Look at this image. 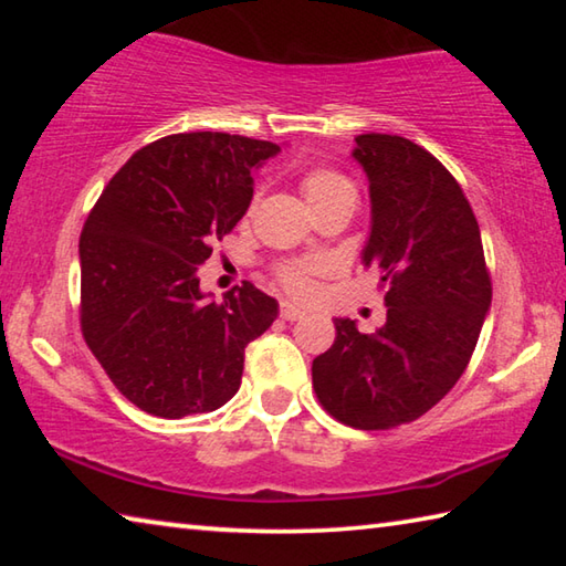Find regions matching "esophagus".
<instances>
[{
  "mask_svg": "<svg viewBox=\"0 0 566 566\" xmlns=\"http://www.w3.org/2000/svg\"><path fill=\"white\" fill-rule=\"evenodd\" d=\"M280 314H282V319H286V322H296V319L304 317V310H300V306H294L290 302H282Z\"/></svg>",
  "mask_w": 566,
  "mask_h": 566,
  "instance_id": "esophagus-1",
  "label": "esophagus"
}]
</instances>
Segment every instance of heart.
Wrapping results in <instances>:
<instances>
[{"label":"heart","instance_id":"1","mask_svg":"<svg viewBox=\"0 0 566 566\" xmlns=\"http://www.w3.org/2000/svg\"><path fill=\"white\" fill-rule=\"evenodd\" d=\"M300 187L306 205L312 207V212H317V209L334 202H357V189H354V185L347 177L334 169L304 171ZM312 274H314L312 264H284L282 270L276 272L284 290L296 296H306L312 292L314 286Z\"/></svg>","mask_w":566,"mask_h":566}]
</instances>
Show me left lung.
Instances as JSON below:
<instances>
[{
	"instance_id": "left-lung-1",
	"label": "left lung",
	"mask_w": 566,
	"mask_h": 566,
	"mask_svg": "<svg viewBox=\"0 0 566 566\" xmlns=\"http://www.w3.org/2000/svg\"><path fill=\"white\" fill-rule=\"evenodd\" d=\"M354 142L371 199L361 264L387 284V322L361 334L357 322L334 319L337 339L312 361V385L342 424L391 429L419 419L464 375L492 282L476 217L442 161L397 134Z\"/></svg>"
}]
</instances>
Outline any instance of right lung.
Here are the masks:
<instances>
[{
    "instance_id": "obj_1",
    "label": "right lung",
    "mask_w": 566,
    "mask_h": 566,
    "mask_svg": "<svg viewBox=\"0 0 566 566\" xmlns=\"http://www.w3.org/2000/svg\"><path fill=\"white\" fill-rule=\"evenodd\" d=\"M280 147L189 132L142 147L109 179L80 237L82 334L124 397L165 419L214 411L242 385L244 347L280 304L254 284L222 302L197 270L254 195Z\"/></svg>"
}]
</instances>
